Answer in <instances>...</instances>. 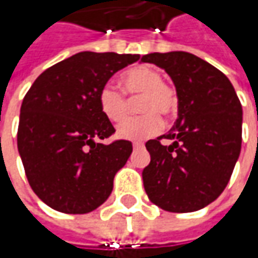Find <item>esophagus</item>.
I'll return each mask as SVG.
<instances>
[{
    "mask_svg": "<svg viewBox=\"0 0 258 258\" xmlns=\"http://www.w3.org/2000/svg\"><path fill=\"white\" fill-rule=\"evenodd\" d=\"M144 144L142 142H134V149H142Z\"/></svg>",
    "mask_w": 258,
    "mask_h": 258,
    "instance_id": "1",
    "label": "esophagus"
}]
</instances>
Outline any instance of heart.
I'll return each mask as SVG.
<instances>
[{
  "instance_id": "heart-1",
  "label": "heart",
  "mask_w": 258,
  "mask_h": 258,
  "mask_svg": "<svg viewBox=\"0 0 258 258\" xmlns=\"http://www.w3.org/2000/svg\"><path fill=\"white\" fill-rule=\"evenodd\" d=\"M120 86L131 100L141 97L138 110L144 113L117 126V136L120 139L142 141L155 136L162 129L161 116L169 117L178 109L175 89L162 82L161 73L152 66L141 64L127 69L120 76ZM124 95L113 85H104L100 89L97 96L99 109L107 120L117 123L127 116L129 100Z\"/></svg>"
}]
</instances>
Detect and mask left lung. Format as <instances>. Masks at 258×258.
Returning <instances> with one entry per match:
<instances>
[{
    "label": "left lung",
    "instance_id": "1",
    "mask_svg": "<svg viewBox=\"0 0 258 258\" xmlns=\"http://www.w3.org/2000/svg\"><path fill=\"white\" fill-rule=\"evenodd\" d=\"M141 61L164 69L178 96V119L169 134L145 145L151 155L142 172L145 191L165 211H198L231 178L241 151V103L227 76L191 53H151ZM162 139L173 144L164 145Z\"/></svg>",
    "mask_w": 258,
    "mask_h": 258
}]
</instances>
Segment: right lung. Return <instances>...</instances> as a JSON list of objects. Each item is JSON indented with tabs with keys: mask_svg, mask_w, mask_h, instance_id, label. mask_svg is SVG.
<instances>
[{
	"mask_svg": "<svg viewBox=\"0 0 258 258\" xmlns=\"http://www.w3.org/2000/svg\"><path fill=\"white\" fill-rule=\"evenodd\" d=\"M139 54L82 51L51 66L25 94L17 145L35 195L64 214H86L109 198L116 172L132 154L129 141L100 144L114 134L97 96Z\"/></svg>",
	"mask_w": 258,
	"mask_h": 258,
	"instance_id": "1",
	"label": "right lung"
}]
</instances>
